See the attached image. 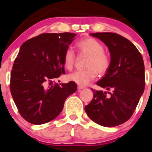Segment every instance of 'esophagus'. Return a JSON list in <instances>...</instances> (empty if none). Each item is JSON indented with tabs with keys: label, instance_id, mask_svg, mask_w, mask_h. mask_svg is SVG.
<instances>
[{
	"label": "esophagus",
	"instance_id": "obj_1",
	"mask_svg": "<svg viewBox=\"0 0 152 152\" xmlns=\"http://www.w3.org/2000/svg\"><path fill=\"white\" fill-rule=\"evenodd\" d=\"M84 88H85L84 86H80V85L78 86V90H79V91H80L81 90H82V89H84Z\"/></svg>",
	"mask_w": 152,
	"mask_h": 152
}]
</instances>
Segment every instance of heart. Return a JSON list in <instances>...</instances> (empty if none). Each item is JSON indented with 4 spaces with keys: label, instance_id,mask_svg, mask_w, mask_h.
<instances>
[{
    "label": "heart",
    "instance_id": "heart-1",
    "mask_svg": "<svg viewBox=\"0 0 152 152\" xmlns=\"http://www.w3.org/2000/svg\"><path fill=\"white\" fill-rule=\"evenodd\" d=\"M81 54L88 56L85 63L87 69L76 70L67 75V79L76 85L85 86L88 85L97 76L105 74L111 65V58L104 51L103 44L93 37H86L79 41L76 45ZM76 56L73 50H67L64 55V66L67 70H71L74 66Z\"/></svg>",
    "mask_w": 152,
    "mask_h": 152
}]
</instances>
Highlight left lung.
Returning <instances> with one entry per match:
<instances>
[{
  "label": "left lung",
  "instance_id": "obj_1",
  "mask_svg": "<svg viewBox=\"0 0 152 152\" xmlns=\"http://www.w3.org/2000/svg\"><path fill=\"white\" fill-rule=\"evenodd\" d=\"M107 45L111 65L97 85L108 92L95 90L85 110L96 124L113 127L132 115L145 89V67L141 53L129 39L112 32L90 34Z\"/></svg>",
  "mask_w": 152,
  "mask_h": 152
}]
</instances>
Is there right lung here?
Segmentation results:
<instances>
[{
    "mask_svg": "<svg viewBox=\"0 0 152 152\" xmlns=\"http://www.w3.org/2000/svg\"><path fill=\"white\" fill-rule=\"evenodd\" d=\"M76 36L68 32L41 34L20 46L11 72L10 90L26 121L39 125L53 120L67 98L76 91L73 82L53 84L65 73L64 55Z\"/></svg>",
    "mask_w": 152,
    "mask_h": 152,
    "instance_id": "right-lung-1",
    "label": "right lung"
}]
</instances>
